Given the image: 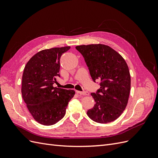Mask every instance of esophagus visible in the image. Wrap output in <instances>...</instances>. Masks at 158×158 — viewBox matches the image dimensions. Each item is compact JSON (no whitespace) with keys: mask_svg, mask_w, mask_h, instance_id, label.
I'll return each mask as SVG.
<instances>
[{"mask_svg":"<svg viewBox=\"0 0 158 158\" xmlns=\"http://www.w3.org/2000/svg\"><path fill=\"white\" fill-rule=\"evenodd\" d=\"M76 92L78 94H80V95H89V93L88 92H80V91H78V90H76Z\"/></svg>","mask_w":158,"mask_h":158,"instance_id":"obj_1","label":"esophagus"}]
</instances>
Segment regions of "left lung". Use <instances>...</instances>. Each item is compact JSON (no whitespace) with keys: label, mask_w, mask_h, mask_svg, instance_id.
I'll list each match as a JSON object with an SVG mask.
<instances>
[{"label":"left lung","mask_w":158,"mask_h":158,"mask_svg":"<svg viewBox=\"0 0 158 158\" xmlns=\"http://www.w3.org/2000/svg\"><path fill=\"white\" fill-rule=\"evenodd\" d=\"M84 58L94 82L100 88L91 95L95 100L87 114L99 123L112 122L126 108L131 90V75L122 56L111 47L102 44L76 46Z\"/></svg>","instance_id":"obj_1"}]
</instances>
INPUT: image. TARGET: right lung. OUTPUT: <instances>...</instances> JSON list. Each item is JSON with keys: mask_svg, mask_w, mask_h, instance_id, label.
Here are the masks:
<instances>
[{"mask_svg": "<svg viewBox=\"0 0 158 158\" xmlns=\"http://www.w3.org/2000/svg\"><path fill=\"white\" fill-rule=\"evenodd\" d=\"M70 47L42 50L33 55L26 64L22 76V95L35 120L41 125H55L66 113L73 89L54 87L60 77V59Z\"/></svg>", "mask_w": 158, "mask_h": 158, "instance_id": "add662e5", "label": "right lung"}]
</instances>
